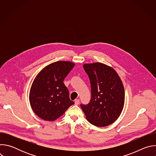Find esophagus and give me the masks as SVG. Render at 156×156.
Here are the masks:
<instances>
[{
  "mask_svg": "<svg viewBox=\"0 0 156 156\" xmlns=\"http://www.w3.org/2000/svg\"><path fill=\"white\" fill-rule=\"evenodd\" d=\"M79 103H80V100H79V99H75V105H77L79 104Z\"/></svg>",
  "mask_w": 156,
  "mask_h": 156,
  "instance_id": "obj_1",
  "label": "esophagus"
}]
</instances>
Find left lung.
Masks as SVG:
<instances>
[{"label":"left lung","mask_w":156,"mask_h":156,"mask_svg":"<svg viewBox=\"0 0 156 156\" xmlns=\"http://www.w3.org/2000/svg\"><path fill=\"white\" fill-rule=\"evenodd\" d=\"M83 68L91 88L90 102L80 105L86 119L99 127L112 124L124 105L125 90L121 79L114 69L102 63H86Z\"/></svg>","instance_id":"left-lung-1"}]
</instances>
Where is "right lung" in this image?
<instances>
[{
	"instance_id": "right-lung-1",
	"label": "right lung",
	"mask_w": 156,
	"mask_h": 156,
	"mask_svg": "<svg viewBox=\"0 0 156 156\" xmlns=\"http://www.w3.org/2000/svg\"><path fill=\"white\" fill-rule=\"evenodd\" d=\"M74 66L70 62L58 61L46 66L35 78L30 92V102L41 119L54 121L74 104L63 82Z\"/></svg>"
}]
</instances>
